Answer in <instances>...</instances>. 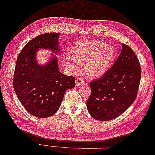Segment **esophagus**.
<instances>
[{
    "instance_id": "esophagus-1",
    "label": "esophagus",
    "mask_w": 155,
    "mask_h": 155,
    "mask_svg": "<svg viewBox=\"0 0 155 155\" xmlns=\"http://www.w3.org/2000/svg\"><path fill=\"white\" fill-rule=\"evenodd\" d=\"M84 81L82 78H78L75 80V84H76V86H78H78L83 84H84Z\"/></svg>"
}]
</instances>
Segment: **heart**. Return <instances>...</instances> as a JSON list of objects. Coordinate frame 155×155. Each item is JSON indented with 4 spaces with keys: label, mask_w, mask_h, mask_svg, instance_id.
<instances>
[{
    "label": "heart",
    "mask_w": 155,
    "mask_h": 155,
    "mask_svg": "<svg viewBox=\"0 0 155 155\" xmlns=\"http://www.w3.org/2000/svg\"><path fill=\"white\" fill-rule=\"evenodd\" d=\"M68 56L72 62L66 64L73 71L77 70L75 64H84V70L88 77L97 78L103 75L110 67L115 57L114 48L99 41H82L71 48Z\"/></svg>",
    "instance_id": "heart-1"
}]
</instances>
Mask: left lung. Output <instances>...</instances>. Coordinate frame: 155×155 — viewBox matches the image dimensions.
I'll return each mask as SVG.
<instances>
[{
    "mask_svg": "<svg viewBox=\"0 0 155 155\" xmlns=\"http://www.w3.org/2000/svg\"><path fill=\"white\" fill-rule=\"evenodd\" d=\"M141 71L134 51L124 44L112 67L101 78L90 82L91 93L87 109L96 120L107 121L117 118L134 102Z\"/></svg>",
    "mask_w": 155,
    "mask_h": 155,
    "instance_id": "1",
    "label": "left lung"
}]
</instances>
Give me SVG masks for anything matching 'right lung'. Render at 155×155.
Here are the masks:
<instances>
[{"label": "right lung", "mask_w": 155, "mask_h": 155, "mask_svg": "<svg viewBox=\"0 0 155 155\" xmlns=\"http://www.w3.org/2000/svg\"><path fill=\"white\" fill-rule=\"evenodd\" d=\"M59 33L40 35L23 47L16 60L13 86L16 96L31 115L47 118L54 115L59 108L67 89L75 87V78L58 70V59L53 55L46 64L36 60L39 48L60 53Z\"/></svg>", "instance_id": "add662e5"}]
</instances>
